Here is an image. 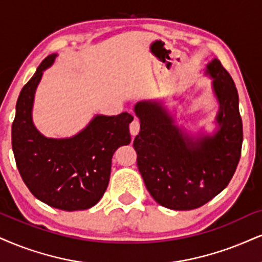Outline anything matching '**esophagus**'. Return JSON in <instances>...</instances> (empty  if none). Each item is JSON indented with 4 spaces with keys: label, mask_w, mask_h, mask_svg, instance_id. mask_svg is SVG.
Masks as SVG:
<instances>
[{
    "label": "esophagus",
    "mask_w": 262,
    "mask_h": 262,
    "mask_svg": "<svg viewBox=\"0 0 262 262\" xmlns=\"http://www.w3.org/2000/svg\"><path fill=\"white\" fill-rule=\"evenodd\" d=\"M130 132L132 136H136L138 132H140V121L137 119H135L130 124Z\"/></svg>",
    "instance_id": "1"
}]
</instances>
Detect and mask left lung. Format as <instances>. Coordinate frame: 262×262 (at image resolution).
Instances as JSON below:
<instances>
[{"instance_id": "1", "label": "left lung", "mask_w": 262, "mask_h": 262, "mask_svg": "<svg viewBox=\"0 0 262 262\" xmlns=\"http://www.w3.org/2000/svg\"><path fill=\"white\" fill-rule=\"evenodd\" d=\"M220 109L214 136L190 138L160 103L138 102L141 131L135 137L137 166L148 192L172 210L200 208L221 193L241 159L243 124L235 85L219 59L206 66Z\"/></svg>"}]
</instances>
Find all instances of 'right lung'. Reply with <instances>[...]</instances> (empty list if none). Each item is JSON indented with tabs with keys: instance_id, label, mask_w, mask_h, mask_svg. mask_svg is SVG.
I'll use <instances>...</instances> for the list:
<instances>
[{
	"instance_id": "obj_1",
	"label": "right lung",
	"mask_w": 262,
	"mask_h": 262,
	"mask_svg": "<svg viewBox=\"0 0 262 262\" xmlns=\"http://www.w3.org/2000/svg\"><path fill=\"white\" fill-rule=\"evenodd\" d=\"M57 54H50L21 89L12 125V148L23 181L38 200L66 211L92 208L109 183L113 154L131 142L134 116L96 115L70 138H47L31 118L36 87Z\"/></svg>"
}]
</instances>
